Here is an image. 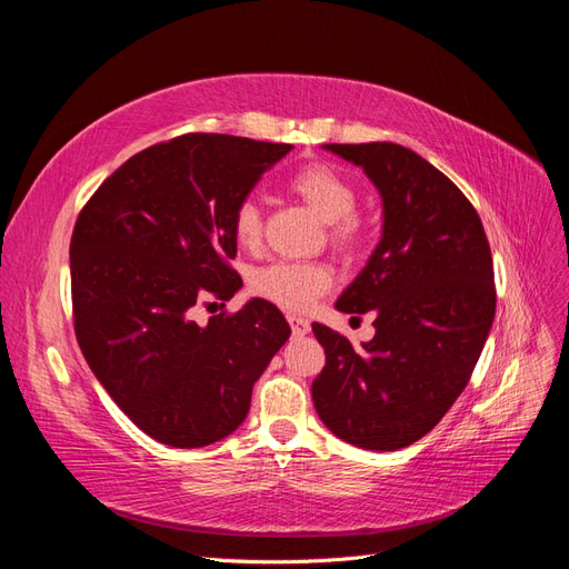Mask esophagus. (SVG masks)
<instances>
[{
  "mask_svg": "<svg viewBox=\"0 0 569 569\" xmlns=\"http://www.w3.org/2000/svg\"><path fill=\"white\" fill-rule=\"evenodd\" d=\"M287 322H289V327H291V332H295V337H303V335L311 332V322H308L303 316L289 313V316H287Z\"/></svg>",
  "mask_w": 569,
  "mask_h": 569,
  "instance_id": "34e87169",
  "label": "esophagus"
}]
</instances>
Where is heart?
<instances>
[{"label": "heart", "mask_w": 569, "mask_h": 569, "mask_svg": "<svg viewBox=\"0 0 569 569\" xmlns=\"http://www.w3.org/2000/svg\"><path fill=\"white\" fill-rule=\"evenodd\" d=\"M289 189L299 194L311 209L330 222L332 242L341 249L353 247L360 239L353 184L330 166H306L291 176ZM232 234L239 247H256L263 237V213L253 197L237 203L232 213ZM335 274L320 261H274L253 270L251 289L261 299L284 308L306 311L325 291H330Z\"/></svg>", "instance_id": "1"}]
</instances>
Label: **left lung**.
Wrapping results in <instances>:
<instances>
[{"label": "left lung", "instance_id": "left-lung-1", "mask_svg": "<svg viewBox=\"0 0 569 569\" xmlns=\"http://www.w3.org/2000/svg\"><path fill=\"white\" fill-rule=\"evenodd\" d=\"M363 168L382 197V239L337 301L375 318L360 347L313 322L325 368L311 387L332 435L368 451L406 449L468 387L496 313L485 228L441 170L401 144H322Z\"/></svg>", "mask_w": 569, "mask_h": 569}]
</instances>
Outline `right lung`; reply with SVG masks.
Instances as JSON below:
<instances>
[{
    "label": "right lung",
    "mask_w": 569,
    "mask_h": 569,
    "mask_svg": "<svg viewBox=\"0 0 569 569\" xmlns=\"http://www.w3.org/2000/svg\"><path fill=\"white\" fill-rule=\"evenodd\" d=\"M291 144L192 132L134 153L78 216L71 239L80 351L144 435L201 449L244 422L251 389L291 330L266 299L199 325L197 303L242 278L232 213Z\"/></svg>",
    "instance_id": "obj_1"
}]
</instances>
